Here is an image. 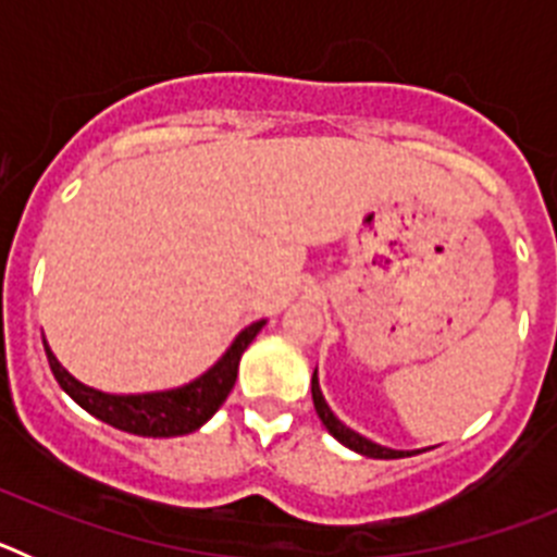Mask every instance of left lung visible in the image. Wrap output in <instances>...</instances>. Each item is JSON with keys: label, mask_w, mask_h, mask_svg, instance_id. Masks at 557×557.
<instances>
[{"label": "left lung", "mask_w": 557, "mask_h": 557, "mask_svg": "<svg viewBox=\"0 0 557 557\" xmlns=\"http://www.w3.org/2000/svg\"><path fill=\"white\" fill-rule=\"evenodd\" d=\"M312 401H314V410H318V416H321L323 426H326V430L332 432L334 437H337L339 444L348 446V449L359 451V455H366V457H376V460H398V457L418 455V451L387 449V446L373 444V441H368V437H362V435H359V432L348 430V426L343 424V421H339L337 416H334L332 407L326 405V398H323V393H321V385H318V371L312 373Z\"/></svg>", "instance_id": "1"}]
</instances>
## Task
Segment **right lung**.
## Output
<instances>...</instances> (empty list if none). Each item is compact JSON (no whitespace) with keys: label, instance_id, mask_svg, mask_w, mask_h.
<instances>
[{"label":"right lung","instance_id":"obj_1","mask_svg":"<svg viewBox=\"0 0 557 557\" xmlns=\"http://www.w3.org/2000/svg\"><path fill=\"white\" fill-rule=\"evenodd\" d=\"M268 321H256L236 334V339L228 346V351L214 362L198 379H191L189 385L172 387V391L159 393H131V396H116V393H102L95 387L77 382L66 368L49 351L47 339H44V351H47L49 368L55 373L58 385L75 398L77 405L106 424L116 426L122 432L141 437H175L189 435L200 430L214 412L223 407L228 398L231 387L236 382V368L243 359L245 348L253 343V337L262 332Z\"/></svg>","mask_w":557,"mask_h":557}]
</instances>
